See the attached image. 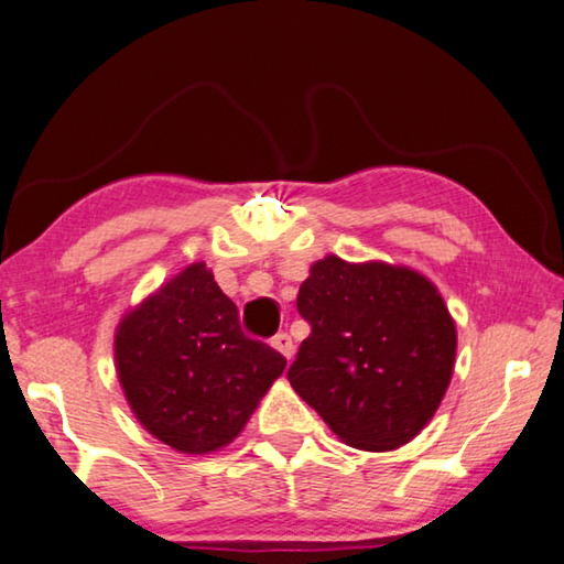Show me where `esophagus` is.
<instances>
[{"mask_svg": "<svg viewBox=\"0 0 564 564\" xmlns=\"http://www.w3.org/2000/svg\"><path fill=\"white\" fill-rule=\"evenodd\" d=\"M271 346L279 350L285 360L293 358V340H291L289 333H279V336H273L271 338Z\"/></svg>", "mask_w": 564, "mask_h": 564, "instance_id": "obj_1", "label": "esophagus"}]
</instances>
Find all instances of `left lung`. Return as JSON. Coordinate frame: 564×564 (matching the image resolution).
Segmentation results:
<instances>
[{"label": "left lung", "instance_id": "1", "mask_svg": "<svg viewBox=\"0 0 564 564\" xmlns=\"http://www.w3.org/2000/svg\"><path fill=\"white\" fill-rule=\"evenodd\" d=\"M295 305L311 326L289 368L295 393L358 451L413 441L455 366V321L435 285L405 265L326 256Z\"/></svg>", "mask_w": 564, "mask_h": 564}]
</instances>
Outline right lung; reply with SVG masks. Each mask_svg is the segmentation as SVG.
Masks as SVG:
<instances>
[{
	"label": "right lung",
	"mask_w": 564,
	"mask_h": 564,
	"mask_svg": "<svg viewBox=\"0 0 564 564\" xmlns=\"http://www.w3.org/2000/svg\"><path fill=\"white\" fill-rule=\"evenodd\" d=\"M117 373L133 415L178 453L234 441L285 358L248 338L206 263H191L121 318Z\"/></svg>",
	"instance_id": "1"
}]
</instances>
